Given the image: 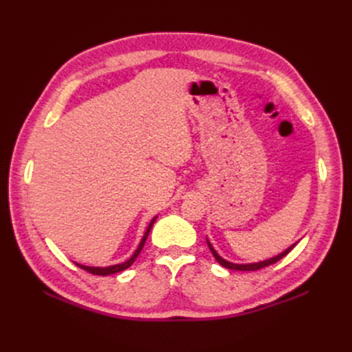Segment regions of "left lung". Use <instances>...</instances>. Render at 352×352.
<instances>
[{"label":"left lung","instance_id":"1","mask_svg":"<svg viewBox=\"0 0 352 352\" xmlns=\"http://www.w3.org/2000/svg\"><path fill=\"white\" fill-rule=\"evenodd\" d=\"M207 245H208V248H210V251H212V254H213V257H214L216 260H218V263H219L221 266L228 267V269H233V271H258V269L266 267V266H269V265H274V263H276V261H278V260H281L284 256H287V254L290 252V250L294 248V246H295L296 243L289 246L287 250H284L281 254H278V256H275V257H272V258L258 261V263H246V265H237V263H231V261H227L226 258H222V257L219 256V254L214 251L212 243L208 242V241H207Z\"/></svg>","mask_w":352,"mask_h":352}]
</instances>
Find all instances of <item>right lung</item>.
I'll list each match as a JSON object with an SVG mask.
<instances>
[{"label":"right lung","instance_id":"add662e5","mask_svg":"<svg viewBox=\"0 0 352 352\" xmlns=\"http://www.w3.org/2000/svg\"><path fill=\"white\" fill-rule=\"evenodd\" d=\"M155 219H157V216L155 218L149 222V226H148V228H146V231H145V234H144V237H142V241H140V243H139V246H138V250L134 251V254L133 256L126 260V261H124V263H118V265H113V266H107V267H95V266H85V265H78V263H76L78 267H81V269H85V271H87V272H91V274H94V275H110V274H116V272H121V271H124V269H126V267H130L133 263H134V260L138 258V256L140 254V251H142V248H144V245H145V241H146V237H148V234H149V231H151V227L154 226V222H155Z\"/></svg>","mask_w":352,"mask_h":352}]
</instances>
